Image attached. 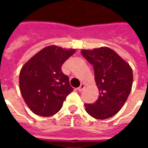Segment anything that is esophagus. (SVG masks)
I'll list each match as a JSON object with an SVG mask.
<instances>
[{"instance_id": "obj_1", "label": "esophagus", "mask_w": 148, "mask_h": 148, "mask_svg": "<svg viewBox=\"0 0 148 148\" xmlns=\"http://www.w3.org/2000/svg\"><path fill=\"white\" fill-rule=\"evenodd\" d=\"M84 89H85V85H84V84H81L80 86L77 88V90H78L79 92H82Z\"/></svg>"}]
</instances>
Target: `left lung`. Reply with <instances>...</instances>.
Returning a JSON list of instances; mask_svg holds the SVG:
<instances>
[{
	"instance_id": "8db88e82",
	"label": "left lung",
	"mask_w": 148,
	"mask_h": 148,
	"mask_svg": "<svg viewBox=\"0 0 148 148\" xmlns=\"http://www.w3.org/2000/svg\"><path fill=\"white\" fill-rule=\"evenodd\" d=\"M82 55L93 66L99 97L85 104L89 114L99 120L111 117L123 107L132 90L133 74L130 66L109 47L82 50Z\"/></svg>"
}]
</instances>
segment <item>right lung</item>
<instances>
[{
	"mask_svg": "<svg viewBox=\"0 0 148 148\" xmlns=\"http://www.w3.org/2000/svg\"><path fill=\"white\" fill-rule=\"evenodd\" d=\"M74 52V49L48 46L22 67L20 89L24 101L34 113L51 116L61 109L65 99L74 90L61 67Z\"/></svg>",
	"mask_w": 148,
	"mask_h": 148,
	"instance_id": "obj_1",
	"label": "right lung"
}]
</instances>
